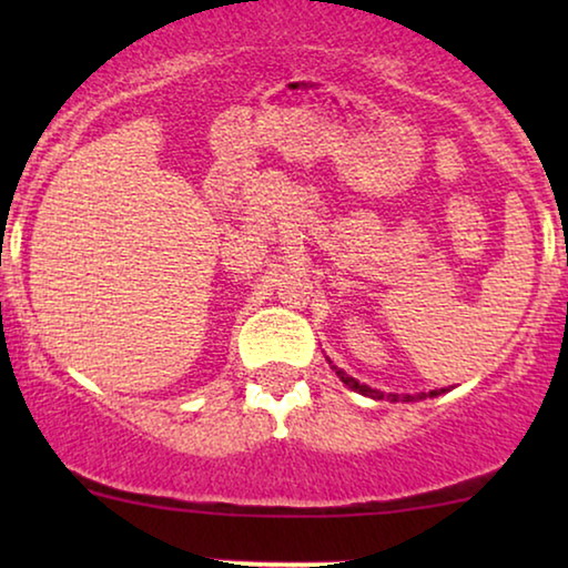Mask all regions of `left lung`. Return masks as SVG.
<instances>
[{
    "label": "left lung",
    "mask_w": 568,
    "mask_h": 568,
    "mask_svg": "<svg viewBox=\"0 0 568 568\" xmlns=\"http://www.w3.org/2000/svg\"><path fill=\"white\" fill-rule=\"evenodd\" d=\"M333 369H336V375L341 377V383H344V385H348V387H352V390L354 393H362V395H369V398H375V400H383V398H387V400H424L426 398V395H429V398H434V395H439V393H445V390H432V393H418V395H398V393H379V390H372V387L369 385H362L359 383V379H354L352 375H346V372L344 369H338V367H333Z\"/></svg>",
    "instance_id": "left-lung-1"
}]
</instances>
